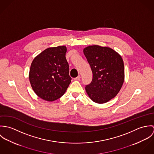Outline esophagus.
I'll return each mask as SVG.
<instances>
[{
	"instance_id": "esophagus-1",
	"label": "esophagus",
	"mask_w": 154,
	"mask_h": 154,
	"mask_svg": "<svg viewBox=\"0 0 154 154\" xmlns=\"http://www.w3.org/2000/svg\"><path fill=\"white\" fill-rule=\"evenodd\" d=\"M80 79H81V76H80V75H79L78 77H76V78H74V79L75 80V81H79L80 80Z\"/></svg>"
}]
</instances>
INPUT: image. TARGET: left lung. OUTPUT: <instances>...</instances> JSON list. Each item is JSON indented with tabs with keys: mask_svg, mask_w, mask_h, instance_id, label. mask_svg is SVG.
<instances>
[{
	"mask_svg": "<svg viewBox=\"0 0 154 154\" xmlns=\"http://www.w3.org/2000/svg\"><path fill=\"white\" fill-rule=\"evenodd\" d=\"M83 51L92 72V80L86 85V92L94 102L106 103L117 95L124 82L123 59L109 47L89 45Z\"/></svg>",
	"mask_w": 154,
	"mask_h": 154,
	"instance_id": "obj_1",
	"label": "left lung"
}]
</instances>
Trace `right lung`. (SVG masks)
<instances>
[{
  "mask_svg": "<svg viewBox=\"0 0 154 154\" xmlns=\"http://www.w3.org/2000/svg\"><path fill=\"white\" fill-rule=\"evenodd\" d=\"M66 51L65 45L49 47L31 63L29 72L31 87L38 97L47 101L60 98L71 82Z\"/></svg>",
  "mask_w": 154,
  "mask_h": 154,
  "instance_id": "add662e5",
  "label": "right lung"
}]
</instances>
